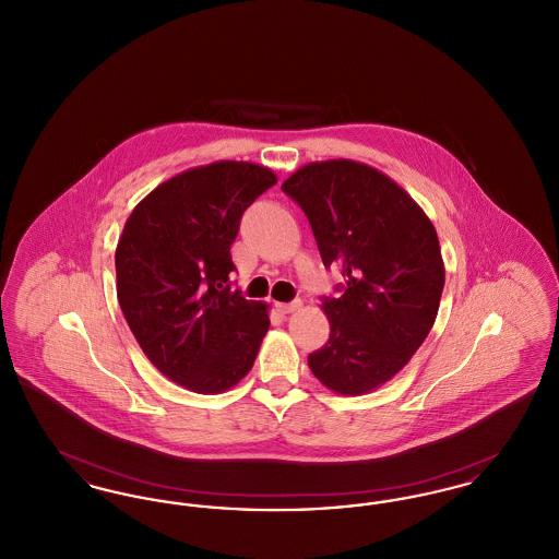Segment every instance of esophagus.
I'll use <instances>...</instances> for the list:
<instances>
[{"instance_id": "esophagus-1", "label": "esophagus", "mask_w": 559, "mask_h": 559, "mask_svg": "<svg viewBox=\"0 0 559 559\" xmlns=\"http://www.w3.org/2000/svg\"><path fill=\"white\" fill-rule=\"evenodd\" d=\"M301 308V301L299 299H293L289 304H276V310L281 312V314H292L295 310H299Z\"/></svg>"}]
</instances>
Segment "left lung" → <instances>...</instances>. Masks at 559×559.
<instances>
[{"mask_svg":"<svg viewBox=\"0 0 559 559\" xmlns=\"http://www.w3.org/2000/svg\"><path fill=\"white\" fill-rule=\"evenodd\" d=\"M283 192L308 215L324 266L342 267L331 322L308 367L337 394H365L390 381L426 342L444 289L433 224L381 171L356 160L297 169Z\"/></svg>","mask_w":559,"mask_h":559,"instance_id":"8db88e82","label":"left lung"}]
</instances>
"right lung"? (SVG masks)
Wrapping results in <instances>:
<instances>
[{
	"instance_id": "right-lung-1",
	"label": "right lung",
	"mask_w": 559,
	"mask_h": 559,
	"mask_svg": "<svg viewBox=\"0 0 559 559\" xmlns=\"http://www.w3.org/2000/svg\"><path fill=\"white\" fill-rule=\"evenodd\" d=\"M274 185L267 167L219 160L163 182L126 222L119 306L148 360L187 390L219 394L253 367L270 319L230 289V245L245 210Z\"/></svg>"
}]
</instances>
